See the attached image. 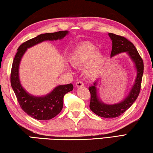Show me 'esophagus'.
I'll use <instances>...</instances> for the list:
<instances>
[{"label":"esophagus","instance_id":"1","mask_svg":"<svg viewBox=\"0 0 153 153\" xmlns=\"http://www.w3.org/2000/svg\"><path fill=\"white\" fill-rule=\"evenodd\" d=\"M76 86L77 87H82L84 86V84L82 81H77L76 84Z\"/></svg>","mask_w":153,"mask_h":153}]
</instances>
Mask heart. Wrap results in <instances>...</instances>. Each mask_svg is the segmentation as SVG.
Listing matches in <instances>:
<instances>
[{
    "instance_id": "heart-1",
    "label": "heart",
    "mask_w": 153,
    "mask_h": 153,
    "mask_svg": "<svg viewBox=\"0 0 153 153\" xmlns=\"http://www.w3.org/2000/svg\"><path fill=\"white\" fill-rule=\"evenodd\" d=\"M97 48L91 43H84L74 49L69 56V61L74 67H82L88 62L86 69L87 76L93 77L100 73L105 56L103 53L97 52Z\"/></svg>"
}]
</instances>
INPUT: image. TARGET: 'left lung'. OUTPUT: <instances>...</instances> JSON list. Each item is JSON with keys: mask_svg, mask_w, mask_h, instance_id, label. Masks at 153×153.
<instances>
[{"mask_svg": "<svg viewBox=\"0 0 153 153\" xmlns=\"http://www.w3.org/2000/svg\"><path fill=\"white\" fill-rule=\"evenodd\" d=\"M108 36L112 40L113 44L111 53V57L123 52H126L134 61L137 70L135 82L129 94L123 100L116 104H106L100 99L98 94V80L94 83L92 86L88 88L91 95L90 102V110L100 117L113 118L119 117L128 110L138 98L141 88L142 78L144 72V63L132 42L123 36L116 35L115 33H109Z\"/></svg>", "mask_w": 153, "mask_h": 153, "instance_id": "1", "label": "left lung"}]
</instances>
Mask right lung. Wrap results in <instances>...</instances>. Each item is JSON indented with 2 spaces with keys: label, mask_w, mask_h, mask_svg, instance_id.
Listing matches in <instances>:
<instances>
[{
  "label": "right lung",
  "mask_w": 153,
  "mask_h": 153,
  "mask_svg": "<svg viewBox=\"0 0 153 153\" xmlns=\"http://www.w3.org/2000/svg\"><path fill=\"white\" fill-rule=\"evenodd\" d=\"M68 31L40 34L19 46L13 61L11 72V84L21 108L25 113L38 120H49L61 112L63 106V97L74 89L72 84L59 85L47 95L35 97L27 93L21 85L19 66L21 59L28 48L45 40H56L63 38Z\"/></svg>",
  "instance_id": "right-lung-1"
}]
</instances>
